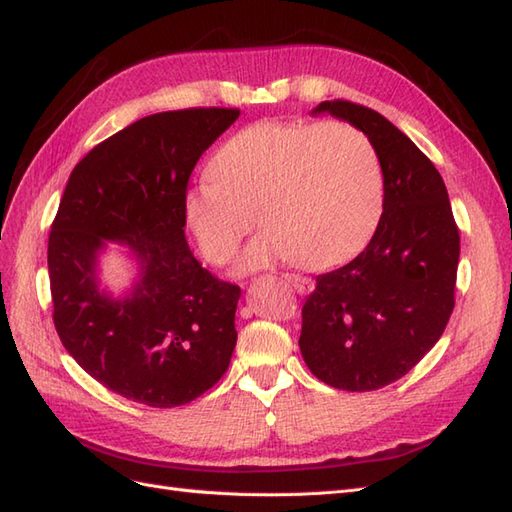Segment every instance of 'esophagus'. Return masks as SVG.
Returning a JSON list of instances; mask_svg holds the SVG:
<instances>
[{"instance_id":"obj_1","label":"esophagus","mask_w":512,"mask_h":512,"mask_svg":"<svg viewBox=\"0 0 512 512\" xmlns=\"http://www.w3.org/2000/svg\"><path fill=\"white\" fill-rule=\"evenodd\" d=\"M285 281H288L292 288L299 292V294H303V292H307L310 290V285H312V281L310 279H305V277H299V275H285Z\"/></svg>"}]
</instances>
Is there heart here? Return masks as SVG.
I'll return each mask as SVG.
<instances>
[{"label":"heart","instance_id":"b5f03b06","mask_svg":"<svg viewBox=\"0 0 512 512\" xmlns=\"http://www.w3.org/2000/svg\"><path fill=\"white\" fill-rule=\"evenodd\" d=\"M209 174L181 198L189 233L216 266L227 264L257 222L264 231L240 268L294 257L327 268L360 253L384 209V170L360 128L342 122H259L213 152Z\"/></svg>","mask_w":512,"mask_h":512}]
</instances>
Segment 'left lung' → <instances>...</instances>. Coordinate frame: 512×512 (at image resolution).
Here are the masks:
<instances>
[{"label":"left lung","mask_w":512,"mask_h":512,"mask_svg":"<svg viewBox=\"0 0 512 512\" xmlns=\"http://www.w3.org/2000/svg\"><path fill=\"white\" fill-rule=\"evenodd\" d=\"M373 141L384 170V213L349 264L316 277L299 347L334 388L366 392L397 382L430 351L454 310L460 235L434 163L384 115L347 100L320 102Z\"/></svg>","instance_id":"left-lung-1"}]
</instances>
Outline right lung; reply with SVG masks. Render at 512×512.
I'll use <instances>...</instances> for the list:
<instances>
[{
  "label": "right lung",
  "mask_w": 512,
  "mask_h": 512,
  "mask_svg": "<svg viewBox=\"0 0 512 512\" xmlns=\"http://www.w3.org/2000/svg\"><path fill=\"white\" fill-rule=\"evenodd\" d=\"M237 109L141 117L71 172L47 242L54 325L102 386L150 408L194 401L227 373L242 290L189 251L181 198L200 154ZM106 241L131 248L140 275L122 297L99 288Z\"/></svg>",
  "instance_id": "1"
}]
</instances>
